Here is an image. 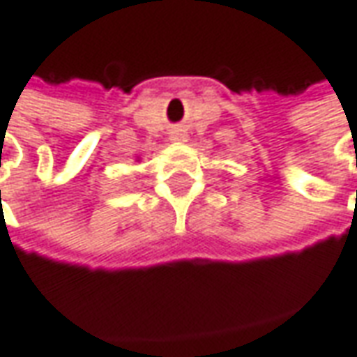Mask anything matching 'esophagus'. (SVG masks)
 Listing matches in <instances>:
<instances>
[{
  "label": "esophagus",
  "mask_w": 357,
  "mask_h": 357,
  "mask_svg": "<svg viewBox=\"0 0 357 357\" xmlns=\"http://www.w3.org/2000/svg\"><path fill=\"white\" fill-rule=\"evenodd\" d=\"M171 137H173V139H184V137H186V135H184V129L174 128L173 131H171Z\"/></svg>",
  "instance_id": "1"
}]
</instances>
